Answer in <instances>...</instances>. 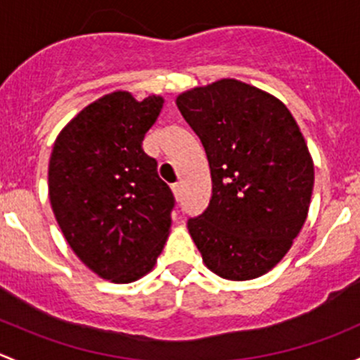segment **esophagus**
Here are the masks:
<instances>
[{
	"label": "esophagus",
	"instance_id": "34e87169",
	"mask_svg": "<svg viewBox=\"0 0 360 360\" xmlns=\"http://www.w3.org/2000/svg\"><path fill=\"white\" fill-rule=\"evenodd\" d=\"M172 191H173V195H175L176 201H180V199H181V185L180 184H175L172 187Z\"/></svg>",
	"mask_w": 360,
	"mask_h": 360
}]
</instances>
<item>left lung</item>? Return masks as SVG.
Returning a JSON list of instances; mask_svg holds the SVG:
<instances>
[{
    "label": "left lung",
    "instance_id": "1",
    "mask_svg": "<svg viewBox=\"0 0 360 360\" xmlns=\"http://www.w3.org/2000/svg\"><path fill=\"white\" fill-rule=\"evenodd\" d=\"M175 102L205 147L213 184L188 234L213 274L257 279L283 260L309 214L314 161L300 126L279 98L231 77Z\"/></svg>",
    "mask_w": 360,
    "mask_h": 360
}]
</instances>
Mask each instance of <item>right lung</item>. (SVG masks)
<instances>
[{
  "mask_svg": "<svg viewBox=\"0 0 360 360\" xmlns=\"http://www.w3.org/2000/svg\"><path fill=\"white\" fill-rule=\"evenodd\" d=\"M165 98L107 94L58 133L48 195L77 258L98 277L133 283L154 269L172 227V191L142 149Z\"/></svg>",
  "mask_w": 360,
  "mask_h": 360,
  "instance_id": "obj_1",
  "label": "right lung"
}]
</instances>
